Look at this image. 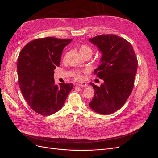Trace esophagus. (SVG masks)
<instances>
[{"mask_svg":"<svg viewBox=\"0 0 158 158\" xmlns=\"http://www.w3.org/2000/svg\"><path fill=\"white\" fill-rule=\"evenodd\" d=\"M77 85L78 86H82V87H86L88 86V85L86 83V82H78Z\"/></svg>","mask_w":158,"mask_h":158,"instance_id":"34e87169","label":"esophagus"}]
</instances>
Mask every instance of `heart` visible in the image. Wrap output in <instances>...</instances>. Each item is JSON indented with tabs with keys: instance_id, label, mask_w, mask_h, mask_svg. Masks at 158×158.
I'll use <instances>...</instances> for the list:
<instances>
[{
	"instance_id": "obj_1",
	"label": "heart",
	"mask_w": 158,
	"mask_h": 158,
	"mask_svg": "<svg viewBox=\"0 0 158 158\" xmlns=\"http://www.w3.org/2000/svg\"><path fill=\"white\" fill-rule=\"evenodd\" d=\"M79 53L82 56H84L86 54H90L92 56V49L89 46L86 45H82L79 47ZM82 73H85V70H76L73 73V77L76 80H81L82 77Z\"/></svg>"
}]
</instances>
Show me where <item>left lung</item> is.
<instances>
[{
	"mask_svg": "<svg viewBox=\"0 0 158 158\" xmlns=\"http://www.w3.org/2000/svg\"><path fill=\"white\" fill-rule=\"evenodd\" d=\"M89 41L102 54L94 73L104 83L98 87L90 82L95 95L89 104L97 113L108 114L126 103L134 86L138 60L133 47L126 40L114 35H101Z\"/></svg>",
	"mask_w": 158,
	"mask_h": 158,
	"instance_id": "obj_1",
	"label": "left lung"
}]
</instances>
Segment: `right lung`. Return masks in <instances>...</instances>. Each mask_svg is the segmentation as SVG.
I'll list each match as a JSON object with an SVG mask.
<instances>
[{
	"label": "right lung",
	"instance_id": "1",
	"mask_svg": "<svg viewBox=\"0 0 158 158\" xmlns=\"http://www.w3.org/2000/svg\"><path fill=\"white\" fill-rule=\"evenodd\" d=\"M72 39L52 37L31 41L18 57V81L23 97L36 113L51 115L61 109L73 85L54 84V73L59 66L63 50Z\"/></svg>",
	"mask_w": 158,
	"mask_h": 158
}]
</instances>
